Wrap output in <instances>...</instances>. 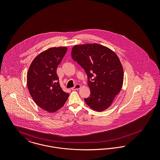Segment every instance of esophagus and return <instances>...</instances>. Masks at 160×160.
<instances>
[{
  "label": "esophagus",
  "instance_id": "esophagus-1",
  "mask_svg": "<svg viewBox=\"0 0 160 160\" xmlns=\"http://www.w3.org/2000/svg\"><path fill=\"white\" fill-rule=\"evenodd\" d=\"M80 88H81V85L79 84H77L74 88H71V89H72V91H75V90L79 89Z\"/></svg>",
  "mask_w": 160,
  "mask_h": 160
}]
</instances>
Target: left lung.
<instances>
[{
  "mask_svg": "<svg viewBox=\"0 0 160 160\" xmlns=\"http://www.w3.org/2000/svg\"><path fill=\"white\" fill-rule=\"evenodd\" d=\"M72 58L84 69L91 95L84 98L92 109L102 112L111 106L122 89L123 71L114 52L98 44L74 46Z\"/></svg>",
  "mask_w": 160,
  "mask_h": 160,
  "instance_id": "obj_1",
  "label": "left lung"
}]
</instances>
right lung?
<instances>
[{
  "instance_id": "add662e5",
  "label": "right lung",
  "mask_w": 160,
  "mask_h": 160,
  "mask_svg": "<svg viewBox=\"0 0 160 160\" xmlns=\"http://www.w3.org/2000/svg\"><path fill=\"white\" fill-rule=\"evenodd\" d=\"M67 47H52L39 54L31 63L27 74L28 90L35 102L48 112L53 113L64 105L68 93L61 88L56 73L58 65Z\"/></svg>"
}]
</instances>
